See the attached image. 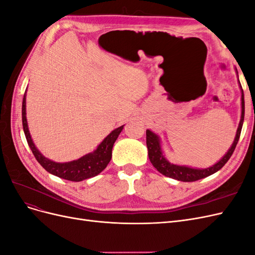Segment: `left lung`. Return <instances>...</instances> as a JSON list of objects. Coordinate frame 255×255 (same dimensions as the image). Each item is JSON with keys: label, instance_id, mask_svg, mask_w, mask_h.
<instances>
[{"label": "left lung", "instance_id": "1", "mask_svg": "<svg viewBox=\"0 0 255 255\" xmlns=\"http://www.w3.org/2000/svg\"><path fill=\"white\" fill-rule=\"evenodd\" d=\"M237 76L238 72L236 70ZM239 87L242 90V116H241V121H239V125L236 130V136L234 138V141L231 145L229 151L223 155V157L217 161V163L214 164L213 166L204 168V169H199V168H191L188 166H180L175 165L169 161L163 153L161 150V144H160V138L157 134L153 133L152 130L146 129V148H148V154H149V159L152 163V165L157 169V171L161 174H164L168 177H172L174 180L182 181V182H195L198 180L204 179V177L212 175L227 164V161L232 156V154L236 148V144L239 140V136H241L243 123H244V117H245V99H244V91L242 88L241 82L238 80Z\"/></svg>", "mask_w": 255, "mask_h": 255}]
</instances>
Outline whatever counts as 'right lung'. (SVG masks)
Returning a JSON list of instances; mask_svg holds the SVG:
<instances>
[{
    "label": "right lung",
    "mask_w": 255,
    "mask_h": 255,
    "mask_svg": "<svg viewBox=\"0 0 255 255\" xmlns=\"http://www.w3.org/2000/svg\"><path fill=\"white\" fill-rule=\"evenodd\" d=\"M22 125L27 143L38 163L51 174L73 182H81L89 179L104 170L111 161L113 145L125 127L121 126L112 130V133L104 138L94 152L88 153L79 159L67 161V163H56V161H53L42 155L40 151L36 148L32 136H30L26 120V90L22 102Z\"/></svg>",
    "instance_id": "right-lung-1"
}]
</instances>
